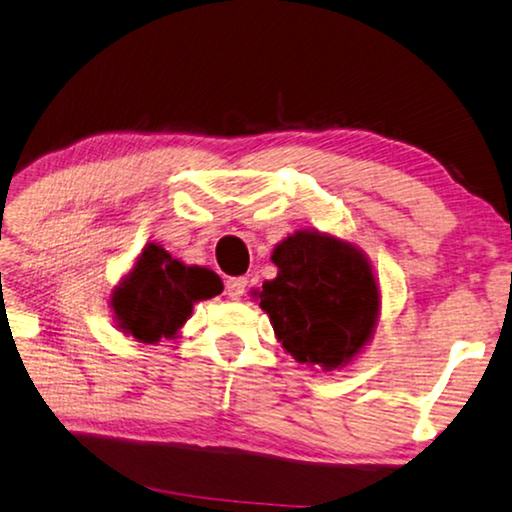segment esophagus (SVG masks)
<instances>
[{
    "instance_id": "obj_1",
    "label": "esophagus",
    "mask_w": 512,
    "mask_h": 512,
    "mask_svg": "<svg viewBox=\"0 0 512 512\" xmlns=\"http://www.w3.org/2000/svg\"><path fill=\"white\" fill-rule=\"evenodd\" d=\"M247 290V279L245 277H235L226 281V295L231 297V300H240L242 295H245Z\"/></svg>"
}]
</instances>
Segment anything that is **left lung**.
<instances>
[{"instance_id":"8db88e82","label":"left lung","mask_w":512,"mask_h":512,"mask_svg":"<svg viewBox=\"0 0 512 512\" xmlns=\"http://www.w3.org/2000/svg\"><path fill=\"white\" fill-rule=\"evenodd\" d=\"M272 263L277 279L265 281L258 297L283 348L325 368L355 357L380 306L366 258L341 240L300 231L274 249Z\"/></svg>"}]
</instances>
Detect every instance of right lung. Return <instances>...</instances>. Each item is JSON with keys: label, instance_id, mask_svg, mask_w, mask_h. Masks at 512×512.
Wrapping results in <instances>:
<instances>
[{"label": "right lung", "instance_id": "obj_1", "mask_svg": "<svg viewBox=\"0 0 512 512\" xmlns=\"http://www.w3.org/2000/svg\"><path fill=\"white\" fill-rule=\"evenodd\" d=\"M224 290L222 279L206 267H187L162 247L148 245L135 270L112 297V306L125 334L141 343L171 338L190 318L194 302L210 300Z\"/></svg>", "mask_w": 512, "mask_h": 512}]
</instances>
